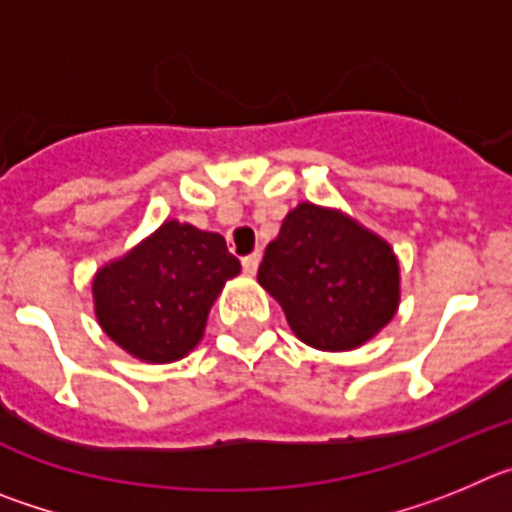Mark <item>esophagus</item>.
<instances>
[{
    "mask_svg": "<svg viewBox=\"0 0 512 512\" xmlns=\"http://www.w3.org/2000/svg\"><path fill=\"white\" fill-rule=\"evenodd\" d=\"M241 264H243V271H246V274H256V269H259V264H261V253L259 251L248 253V256H243L241 259Z\"/></svg>",
    "mask_w": 512,
    "mask_h": 512,
    "instance_id": "1",
    "label": "esophagus"
}]
</instances>
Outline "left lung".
Masks as SVG:
<instances>
[{
    "instance_id": "obj_1",
    "label": "left lung",
    "mask_w": 512,
    "mask_h": 512,
    "mask_svg": "<svg viewBox=\"0 0 512 512\" xmlns=\"http://www.w3.org/2000/svg\"><path fill=\"white\" fill-rule=\"evenodd\" d=\"M259 282L277 297L300 341L356 348L390 323L400 300L392 248L354 220L310 202L284 217L266 246Z\"/></svg>"
}]
</instances>
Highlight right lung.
Segmentation results:
<instances>
[{"label": "right lung", "instance_id": "right-lung-1", "mask_svg": "<svg viewBox=\"0 0 512 512\" xmlns=\"http://www.w3.org/2000/svg\"><path fill=\"white\" fill-rule=\"evenodd\" d=\"M238 271L241 261L223 235L171 220L128 256L97 271L94 310L117 346L166 364L197 346L212 302Z\"/></svg>", "mask_w": 512, "mask_h": 512}]
</instances>
